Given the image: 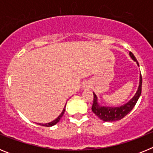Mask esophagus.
Listing matches in <instances>:
<instances>
[{"label": "esophagus", "instance_id": "esophagus-1", "mask_svg": "<svg viewBox=\"0 0 153 153\" xmlns=\"http://www.w3.org/2000/svg\"><path fill=\"white\" fill-rule=\"evenodd\" d=\"M83 88H84V87H83Z\"/></svg>", "mask_w": 153, "mask_h": 153}]
</instances>
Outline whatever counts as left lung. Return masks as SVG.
Returning <instances> with one entry per match:
<instances>
[{
	"instance_id": "1",
	"label": "left lung",
	"mask_w": 153,
	"mask_h": 153,
	"mask_svg": "<svg viewBox=\"0 0 153 153\" xmlns=\"http://www.w3.org/2000/svg\"><path fill=\"white\" fill-rule=\"evenodd\" d=\"M129 56H130V57L132 58V60L137 63L138 67H140L137 60H136L134 55L132 54L131 52H129ZM141 92L142 76L141 74H140V83H139L138 90L136 93H135L134 97H132L129 102H127L126 103L123 104L122 106H117V107L101 106L100 104L98 102V98H97V95L95 94V93H93V106H92V111L93 112L94 114L97 115L100 120L104 121V122H113V121L120 120L121 119L123 118L124 117H126L133 109L136 103L137 102L138 100L140 98V95H141Z\"/></svg>"
}]
</instances>
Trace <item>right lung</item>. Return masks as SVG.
<instances>
[{
	"instance_id": "right-lung-1",
	"label": "right lung",
	"mask_w": 153,
	"mask_h": 153,
	"mask_svg": "<svg viewBox=\"0 0 153 153\" xmlns=\"http://www.w3.org/2000/svg\"><path fill=\"white\" fill-rule=\"evenodd\" d=\"M66 104H67V102H66ZM65 109H66V105H65L64 108H63V111H62L61 113H60V114L58 116L57 118L55 119L54 120H53L52 122L48 123H44H44H39V125H41V126H47V127H50V126H54L55 124H56L58 122H59V121H60V120L61 119V117L63 116V113H64V112H65Z\"/></svg>"
}]
</instances>
